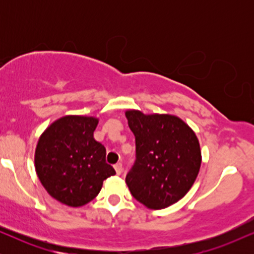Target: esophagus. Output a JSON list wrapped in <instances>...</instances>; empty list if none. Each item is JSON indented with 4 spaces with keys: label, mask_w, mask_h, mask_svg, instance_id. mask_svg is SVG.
Masks as SVG:
<instances>
[{
    "label": "esophagus",
    "mask_w": 254,
    "mask_h": 254,
    "mask_svg": "<svg viewBox=\"0 0 254 254\" xmlns=\"http://www.w3.org/2000/svg\"><path fill=\"white\" fill-rule=\"evenodd\" d=\"M115 170H116V173H117L118 176H121V174L123 173V165L122 164L115 165Z\"/></svg>",
    "instance_id": "obj_1"
}]
</instances>
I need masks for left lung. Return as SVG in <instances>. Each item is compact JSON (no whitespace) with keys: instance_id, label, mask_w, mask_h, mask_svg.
Here are the masks:
<instances>
[{"instance_id":"1","label":"left lung","mask_w":254,"mask_h":254,"mask_svg":"<svg viewBox=\"0 0 254 254\" xmlns=\"http://www.w3.org/2000/svg\"><path fill=\"white\" fill-rule=\"evenodd\" d=\"M135 135L136 161L125 182L148 209H165L188 193L202 164L199 141L183 119L172 115L125 112Z\"/></svg>"}]
</instances>
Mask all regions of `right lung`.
Here are the masks:
<instances>
[{
  "label": "right lung",
  "mask_w": 254,
  "mask_h": 254,
  "mask_svg": "<svg viewBox=\"0 0 254 254\" xmlns=\"http://www.w3.org/2000/svg\"><path fill=\"white\" fill-rule=\"evenodd\" d=\"M99 119L64 116L40 135L34 154L37 176L48 193L72 208L94 199L105 179L116 171L93 132Z\"/></svg>",
  "instance_id": "1"
}]
</instances>
